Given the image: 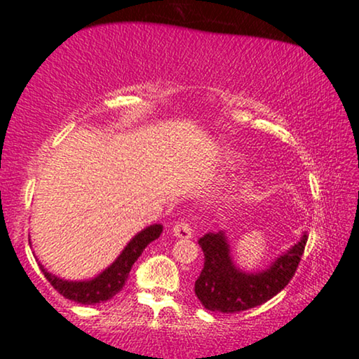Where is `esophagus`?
<instances>
[{"instance_id":"1","label":"esophagus","mask_w":359,"mask_h":359,"mask_svg":"<svg viewBox=\"0 0 359 359\" xmlns=\"http://www.w3.org/2000/svg\"><path fill=\"white\" fill-rule=\"evenodd\" d=\"M174 236L177 238H191L192 236V226L189 219H180L174 224V229H172Z\"/></svg>"}]
</instances>
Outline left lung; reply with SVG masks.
I'll list each match as a JSON object with an SVG mask.
<instances>
[{"label": "left lung", "instance_id": "1", "mask_svg": "<svg viewBox=\"0 0 359 359\" xmlns=\"http://www.w3.org/2000/svg\"><path fill=\"white\" fill-rule=\"evenodd\" d=\"M307 245V234L285 255L259 273H243L233 265L229 246L222 233L204 234L199 246L204 253V269L196 280L194 292L201 304L212 312L234 314L262 306L288 285L297 271Z\"/></svg>", "mask_w": 359, "mask_h": 359}]
</instances>
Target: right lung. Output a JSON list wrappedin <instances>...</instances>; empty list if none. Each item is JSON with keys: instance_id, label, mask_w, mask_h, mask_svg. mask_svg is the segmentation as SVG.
<instances>
[{"instance_id": "add662e5", "label": "right lung", "mask_w": 359, "mask_h": 359, "mask_svg": "<svg viewBox=\"0 0 359 359\" xmlns=\"http://www.w3.org/2000/svg\"><path fill=\"white\" fill-rule=\"evenodd\" d=\"M160 234H162V226H148L147 229H143L142 233H138L133 240L128 243L123 253L119 255L116 262L108 270H104L100 277L89 280V282H65V280H60L55 275L48 273L42 265H40V269H42L48 283L65 299L74 300L77 304H84V306L106 302V300L113 299L125 287L126 280L130 277L131 266L135 265V262L143 253V250L151 241H155Z\"/></svg>"}]
</instances>
